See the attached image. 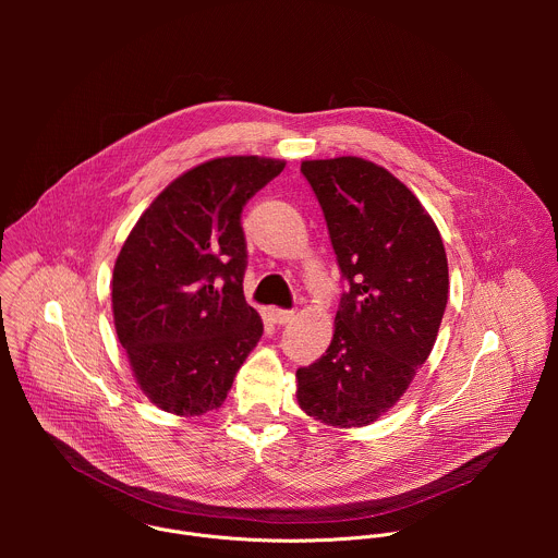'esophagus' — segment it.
Segmentation results:
<instances>
[{
	"label": "esophagus",
	"mask_w": 558,
	"mask_h": 558,
	"mask_svg": "<svg viewBox=\"0 0 558 558\" xmlns=\"http://www.w3.org/2000/svg\"><path fill=\"white\" fill-rule=\"evenodd\" d=\"M291 317H293V311L289 308H269V320L274 325H287Z\"/></svg>",
	"instance_id": "34e87169"
}]
</instances>
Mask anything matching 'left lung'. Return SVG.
<instances>
[{
  "mask_svg": "<svg viewBox=\"0 0 558 558\" xmlns=\"http://www.w3.org/2000/svg\"><path fill=\"white\" fill-rule=\"evenodd\" d=\"M342 278L327 353L295 371L300 409L327 426L373 424L428 360L448 302L441 235L417 196L357 156L302 161Z\"/></svg>",
  "mask_w": 558,
  "mask_h": 558,
  "instance_id": "8db88e82",
  "label": "left lung"
}]
</instances>
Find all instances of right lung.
Wrapping results in <instances>:
<instances>
[{"mask_svg": "<svg viewBox=\"0 0 558 558\" xmlns=\"http://www.w3.org/2000/svg\"><path fill=\"white\" fill-rule=\"evenodd\" d=\"M284 161L222 156L172 181L136 220L112 274L121 347L147 400L196 417L218 409L263 336L243 293L247 201Z\"/></svg>", "mask_w": 558, "mask_h": 558, "instance_id": "obj_1", "label": "right lung"}]
</instances>
